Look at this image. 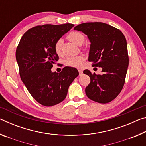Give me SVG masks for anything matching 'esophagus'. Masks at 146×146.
Here are the masks:
<instances>
[{"label": "esophagus", "instance_id": "34e87169", "mask_svg": "<svg viewBox=\"0 0 146 146\" xmlns=\"http://www.w3.org/2000/svg\"><path fill=\"white\" fill-rule=\"evenodd\" d=\"M78 72H79V74H80V75H81L83 73V71L82 70H80V69H78Z\"/></svg>", "mask_w": 146, "mask_h": 146}]
</instances>
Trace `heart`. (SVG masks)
Returning <instances> with one entry per match:
<instances>
[{"instance_id": "1", "label": "heart", "mask_w": 146, "mask_h": 146, "mask_svg": "<svg viewBox=\"0 0 146 146\" xmlns=\"http://www.w3.org/2000/svg\"><path fill=\"white\" fill-rule=\"evenodd\" d=\"M68 38L70 41L73 42L78 46H81L85 41V36L78 31H72L68 35ZM63 40L62 38L58 39L56 42L54 49H55V52L60 55L62 52V48ZM84 60V58L82 56H76L70 57L66 59L65 61V64L66 66H70L73 68H78L80 67Z\"/></svg>"}]
</instances>
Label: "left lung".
Segmentation results:
<instances>
[{"mask_svg":"<svg viewBox=\"0 0 146 146\" xmlns=\"http://www.w3.org/2000/svg\"><path fill=\"white\" fill-rule=\"evenodd\" d=\"M74 29L87 35L91 42L88 60L92 66L102 68V75L83 73L90 77L86 94L91 100L106 104L112 101L122 91L129 65L127 42L120 29L109 24L86 23Z\"/></svg>","mask_w":146,"mask_h":146,"instance_id":"8db88e82","label":"left lung"}]
</instances>
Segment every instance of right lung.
Here are the masks:
<instances>
[{"label": "right lung", "mask_w": 146, "mask_h": 146, "mask_svg": "<svg viewBox=\"0 0 146 146\" xmlns=\"http://www.w3.org/2000/svg\"><path fill=\"white\" fill-rule=\"evenodd\" d=\"M73 24H44L28 29L22 36L16 50L21 80L29 93L40 104L52 106L63 101L69 86L79 75L76 68L64 67L53 73V64L58 60L54 46Z\"/></svg>", "instance_id": "add662e5"}]
</instances>
